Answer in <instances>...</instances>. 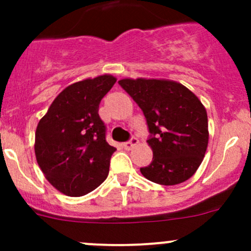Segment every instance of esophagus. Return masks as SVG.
<instances>
[{"label": "esophagus", "instance_id": "1", "mask_svg": "<svg viewBox=\"0 0 251 251\" xmlns=\"http://www.w3.org/2000/svg\"><path fill=\"white\" fill-rule=\"evenodd\" d=\"M138 143V140L136 137H132L131 138L130 141L128 142H125V143H124V148L126 149V151H130V149H132L133 147L136 146V144Z\"/></svg>", "mask_w": 251, "mask_h": 251}]
</instances>
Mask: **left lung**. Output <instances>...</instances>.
Returning a JSON list of instances; mask_svg holds the SVG:
<instances>
[{
    "label": "left lung",
    "mask_w": 251,
    "mask_h": 251,
    "mask_svg": "<svg viewBox=\"0 0 251 251\" xmlns=\"http://www.w3.org/2000/svg\"><path fill=\"white\" fill-rule=\"evenodd\" d=\"M147 119L153 160L141 173L147 179L175 186L191 178L209 143L206 109L191 90L166 78H121Z\"/></svg>",
    "instance_id": "1"
}]
</instances>
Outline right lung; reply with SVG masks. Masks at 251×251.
<instances>
[{
	"label": "right lung",
	"instance_id": "add662e5",
	"mask_svg": "<svg viewBox=\"0 0 251 251\" xmlns=\"http://www.w3.org/2000/svg\"><path fill=\"white\" fill-rule=\"evenodd\" d=\"M115 82V76L104 74L72 83L54 98L37 124L36 161L47 181L65 196H85L109 174L116 148L105 141L98 108Z\"/></svg>",
	"mask_w": 251,
	"mask_h": 251
}]
</instances>
